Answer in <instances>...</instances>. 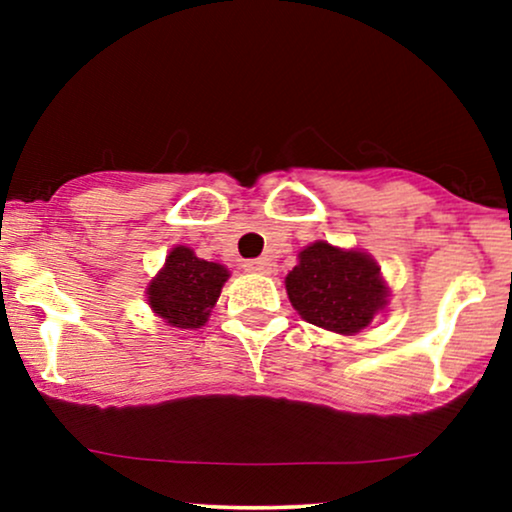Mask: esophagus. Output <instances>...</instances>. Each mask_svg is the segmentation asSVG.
<instances>
[{
	"label": "esophagus",
	"instance_id": "obj_1",
	"mask_svg": "<svg viewBox=\"0 0 512 512\" xmlns=\"http://www.w3.org/2000/svg\"><path fill=\"white\" fill-rule=\"evenodd\" d=\"M245 269L252 274H269L272 272V262L267 260V257H257V260H248L243 264Z\"/></svg>",
	"mask_w": 512,
	"mask_h": 512
}]
</instances>
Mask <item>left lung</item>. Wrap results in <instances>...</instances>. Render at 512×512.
Instances as JSON below:
<instances>
[{"label": "left lung", "instance_id": "obj_1", "mask_svg": "<svg viewBox=\"0 0 512 512\" xmlns=\"http://www.w3.org/2000/svg\"><path fill=\"white\" fill-rule=\"evenodd\" d=\"M284 284L305 322L344 337L366 330L390 303V286L378 262L368 252L337 248L327 240L298 252V264Z\"/></svg>", "mask_w": 512, "mask_h": 512}]
</instances>
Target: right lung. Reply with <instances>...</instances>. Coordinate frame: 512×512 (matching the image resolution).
I'll return each mask as SVG.
<instances>
[{
  "mask_svg": "<svg viewBox=\"0 0 512 512\" xmlns=\"http://www.w3.org/2000/svg\"><path fill=\"white\" fill-rule=\"evenodd\" d=\"M228 276L231 272L223 264L202 260L187 245H175L146 286V301L168 327L199 330L207 325Z\"/></svg>",
  "mask_w": 512,
  "mask_h": 512,
  "instance_id": "right-lung-1",
  "label": "right lung"
}]
</instances>
